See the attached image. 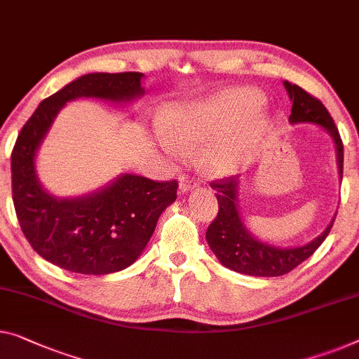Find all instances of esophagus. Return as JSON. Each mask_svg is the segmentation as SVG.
<instances>
[{
  "instance_id": "obj_1",
  "label": "esophagus",
  "mask_w": 359,
  "mask_h": 359,
  "mask_svg": "<svg viewBox=\"0 0 359 359\" xmlns=\"http://www.w3.org/2000/svg\"><path fill=\"white\" fill-rule=\"evenodd\" d=\"M198 185V180H195V177H191V175H180L179 177V189L182 191H189L191 189H195Z\"/></svg>"
}]
</instances>
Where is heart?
<instances>
[{"instance_id":"heart-1","label":"heart","mask_w":359,"mask_h":359,"mask_svg":"<svg viewBox=\"0 0 359 359\" xmlns=\"http://www.w3.org/2000/svg\"><path fill=\"white\" fill-rule=\"evenodd\" d=\"M259 103L258 92L242 88L172 109L163 124L165 148L180 154L212 142L203 158L208 172H233L250 158V137L261 127Z\"/></svg>"}]
</instances>
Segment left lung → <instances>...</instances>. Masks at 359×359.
Returning a JSON list of instances; mask_svg holds the SVG:
<instances>
[{
	"label": "left lung",
	"mask_w": 359,
	"mask_h": 359,
	"mask_svg": "<svg viewBox=\"0 0 359 359\" xmlns=\"http://www.w3.org/2000/svg\"><path fill=\"white\" fill-rule=\"evenodd\" d=\"M283 85H285L288 96L293 101L292 114L288 121L313 122V124L324 127L332 135L341 175L344 174V143H341L339 128H337L332 116L329 114V111L316 96L304 92L295 83L292 85L283 82ZM211 187L216 190L219 211L206 231L208 245L224 266L235 272H240V274L256 277H277L288 274L320 247L335 221L334 219L330 226L311 243L299 248L280 250L251 237L247 229L243 227L237 210V179L233 175L212 180Z\"/></svg>",
	"instance_id": "1"
}]
</instances>
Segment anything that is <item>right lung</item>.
I'll use <instances>...</instances> for the list:
<instances>
[{
  "instance_id": "right-lung-1",
  "label": "right lung",
  "mask_w": 359,
  "mask_h": 359,
  "mask_svg": "<svg viewBox=\"0 0 359 359\" xmlns=\"http://www.w3.org/2000/svg\"><path fill=\"white\" fill-rule=\"evenodd\" d=\"M142 77V72L87 74L43 100L20 128L11 154L15 216L32 248L62 269L90 276L126 269L147 247L161 212L177 198V180L132 174L76 200H57L36 180L35 151L66 101L79 96L128 101L143 93Z\"/></svg>"
}]
</instances>
